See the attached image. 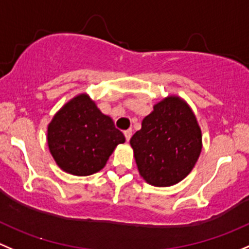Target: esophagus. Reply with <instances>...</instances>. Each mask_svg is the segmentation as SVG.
<instances>
[{"label":"esophagus","instance_id":"esophagus-1","mask_svg":"<svg viewBox=\"0 0 249 249\" xmlns=\"http://www.w3.org/2000/svg\"><path fill=\"white\" fill-rule=\"evenodd\" d=\"M123 133H124V137H126V141L128 142L132 137V129H127V131H124Z\"/></svg>","mask_w":249,"mask_h":249}]
</instances>
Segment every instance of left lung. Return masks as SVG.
<instances>
[{
	"label": "left lung",
	"mask_w": 249,
	"mask_h": 249,
	"mask_svg": "<svg viewBox=\"0 0 249 249\" xmlns=\"http://www.w3.org/2000/svg\"><path fill=\"white\" fill-rule=\"evenodd\" d=\"M131 145L141 176L153 186L169 187L194 167L202 150V132L189 106L169 96L144 118Z\"/></svg>",
	"instance_id": "left-lung-1"
}]
</instances>
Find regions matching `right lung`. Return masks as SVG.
<instances>
[{"label": "right lung", "instance_id": "obj_1", "mask_svg": "<svg viewBox=\"0 0 249 249\" xmlns=\"http://www.w3.org/2000/svg\"><path fill=\"white\" fill-rule=\"evenodd\" d=\"M126 138L85 94L75 96L52 118L47 143L63 171L89 176L100 171L113 149Z\"/></svg>", "mask_w": 249, "mask_h": 249}]
</instances>
